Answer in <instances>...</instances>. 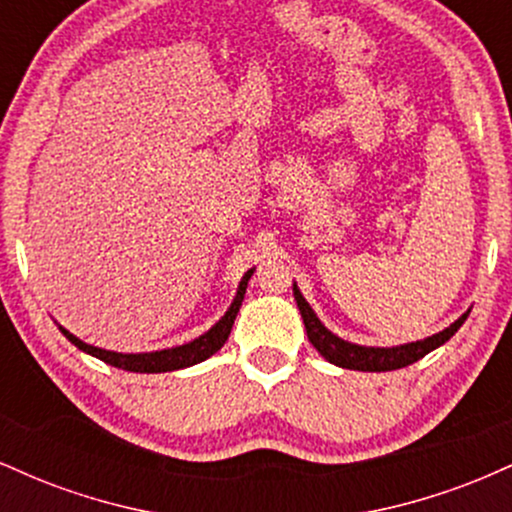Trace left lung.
I'll return each instance as SVG.
<instances>
[{
	"label": "left lung",
	"instance_id": "left-lung-1",
	"mask_svg": "<svg viewBox=\"0 0 512 512\" xmlns=\"http://www.w3.org/2000/svg\"><path fill=\"white\" fill-rule=\"evenodd\" d=\"M293 298H296L298 310H301L305 332H308L310 344L320 351L327 361L334 363L339 368H349V370H368V373H383V370H397L409 366V363L419 361L424 358L428 351L438 349L440 344H445L448 339L462 327V322L467 320L469 310L464 313L460 320H455L448 330L433 334V337L424 339V342H411V344H402V346H392V349H375V346H358L351 342H344L339 339L337 334H332L317 320V315L313 313L308 301L301 296L298 286L293 284Z\"/></svg>",
	"mask_w": 512,
	"mask_h": 512
}]
</instances>
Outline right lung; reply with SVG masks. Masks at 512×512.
I'll list each match as a JSON object with an SVG mask.
<instances>
[{"label":"right lung","mask_w":512,"mask_h":512,"mask_svg":"<svg viewBox=\"0 0 512 512\" xmlns=\"http://www.w3.org/2000/svg\"><path fill=\"white\" fill-rule=\"evenodd\" d=\"M250 276H252V269L243 276V281H240L238 293H236V298H233L228 313L223 315L209 332H204L202 337L195 339V342L175 346V349L151 351V354H117V351H105V349H98V346L84 344L81 339H76L74 334H69L67 330H64V327H60V330L64 337H67L74 346H79L81 351L101 358V361L110 363V366H115V368L129 370V373H166V370H180L187 366H195V363L207 361L209 356H214L216 351L226 344L228 334H231L233 320H236L240 305H243V296H245V289H248Z\"/></svg>","instance_id":"1"}]
</instances>
